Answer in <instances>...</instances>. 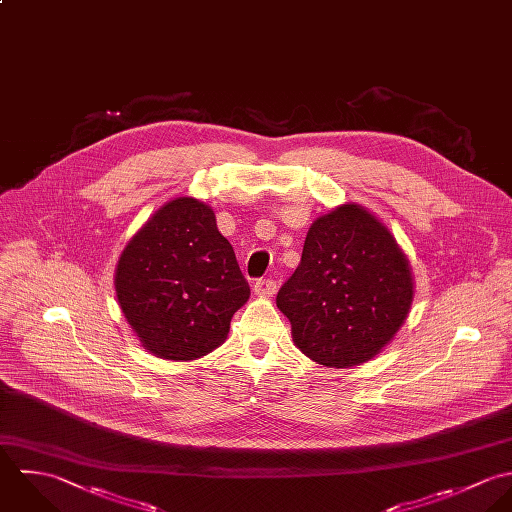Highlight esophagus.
I'll return each mask as SVG.
<instances>
[{
    "label": "esophagus",
    "mask_w": 512,
    "mask_h": 512,
    "mask_svg": "<svg viewBox=\"0 0 512 512\" xmlns=\"http://www.w3.org/2000/svg\"><path fill=\"white\" fill-rule=\"evenodd\" d=\"M255 295L259 297H273L277 293V281L273 279H257L253 285Z\"/></svg>",
    "instance_id": "1"
}]
</instances>
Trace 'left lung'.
Returning a JSON list of instances; mask_svg holds the SVG:
<instances>
[{"label": "left lung", "instance_id": "left-lung-1", "mask_svg": "<svg viewBox=\"0 0 512 512\" xmlns=\"http://www.w3.org/2000/svg\"><path fill=\"white\" fill-rule=\"evenodd\" d=\"M408 259L370 211L344 204L308 229L301 265L277 295L310 360L348 368L374 358L408 316Z\"/></svg>", "mask_w": 512, "mask_h": 512}]
</instances>
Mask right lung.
<instances>
[{"label": "right lung", "instance_id": "add662e5", "mask_svg": "<svg viewBox=\"0 0 512 512\" xmlns=\"http://www.w3.org/2000/svg\"><path fill=\"white\" fill-rule=\"evenodd\" d=\"M114 285L142 346L166 360L217 348L249 299L231 243L194 198H176L146 221L120 255Z\"/></svg>", "mask_w": 512, "mask_h": 512}]
</instances>
